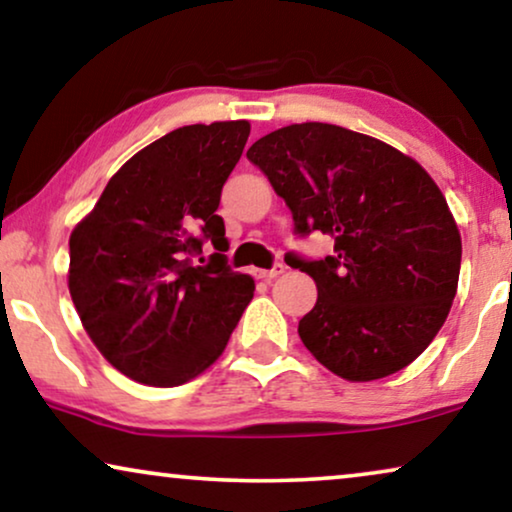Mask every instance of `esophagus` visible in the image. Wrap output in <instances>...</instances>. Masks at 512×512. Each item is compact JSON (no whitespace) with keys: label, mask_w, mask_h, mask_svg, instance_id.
<instances>
[{"label":"esophagus","mask_w":512,"mask_h":512,"mask_svg":"<svg viewBox=\"0 0 512 512\" xmlns=\"http://www.w3.org/2000/svg\"><path fill=\"white\" fill-rule=\"evenodd\" d=\"M286 268L282 263H277L275 268H270V270H254V277H258V279H265V282H270V279H275V277H279L282 275Z\"/></svg>","instance_id":"34e87169"}]
</instances>
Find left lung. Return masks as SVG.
<instances>
[{
  "mask_svg": "<svg viewBox=\"0 0 512 512\" xmlns=\"http://www.w3.org/2000/svg\"><path fill=\"white\" fill-rule=\"evenodd\" d=\"M289 205L298 233L335 240L324 261L286 256L317 284L298 321L314 359L342 380L410 366L450 314L461 235L431 174L394 146L331 123H293L247 151Z\"/></svg>",
  "mask_w": 512,
  "mask_h": 512,
  "instance_id": "obj_1",
  "label": "left lung"
}]
</instances>
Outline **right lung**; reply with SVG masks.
I'll use <instances>...</instances> for the list:
<instances>
[{"mask_svg":"<svg viewBox=\"0 0 512 512\" xmlns=\"http://www.w3.org/2000/svg\"><path fill=\"white\" fill-rule=\"evenodd\" d=\"M249 132V121L167 132L109 179L69 235V296L93 345L130 380L179 387L205 373L254 298V279L223 254L193 261L205 240L228 249L216 209Z\"/></svg>","mask_w":512,"mask_h":512,"instance_id":"right-lung-1","label":"right lung"}]
</instances>
